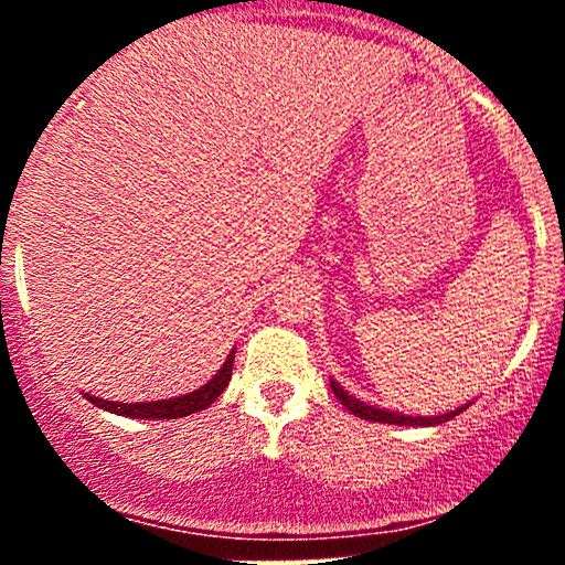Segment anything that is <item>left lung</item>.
<instances>
[{
	"instance_id": "obj_1",
	"label": "left lung",
	"mask_w": 565,
	"mask_h": 565,
	"mask_svg": "<svg viewBox=\"0 0 565 565\" xmlns=\"http://www.w3.org/2000/svg\"><path fill=\"white\" fill-rule=\"evenodd\" d=\"M332 391L337 395V401H340L342 406L348 408L350 414H355V417L361 419H369V423H387V425H423V427H430V425H440V423H449L451 417H457L459 412H465L468 404L454 408V412H446V414H438V417H408V414H398V412H387V408H377V406H369L366 401H359L355 395H350L348 391H342L340 382L332 380Z\"/></svg>"
}]
</instances>
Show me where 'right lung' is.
<instances>
[{
	"label": "right lung",
	"mask_w": 565,
	"mask_h": 565,
	"mask_svg": "<svg viewBox=\"0 0 565 565\" xmlns=\"http://www.w3.org/2000/svg\"><path fill=\"white\" fill-rule=\"evenodd\" d=\"M233 353L225 359V364L217 369V374L212 377L206 385H201L199 391L178 395V398H164V401H151V404H119V401H103L95 398V395H87L89 404L106 408V412L119 414V417H132V419H178V417H188V414H196L201 408H206L210 404H215L217 395L228 387L231 382V369H233Z\"/></svg>",
	"instance_id": "add662e5"
}]
</instances>
